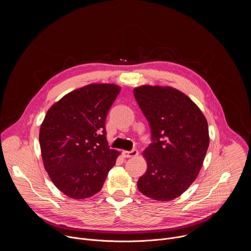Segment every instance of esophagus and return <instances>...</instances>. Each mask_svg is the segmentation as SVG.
<instances>
[{
    "mask_svg": "<svg viewBox=\"0 0 251 251\" xmlns=\"http://www.w3.org/2000/svg\"><path fill=\"white\" fill-rule=\"evenodd\" d=\"M138 150L136 149H133L131 151H123V156L125 158H134L136 156H138Z\"/></svg>",
    "mask_w": 251,
    "mask_h": 251,
    "instance_id": "obj_1",
    "label": "esophagus"
}]
</instances>
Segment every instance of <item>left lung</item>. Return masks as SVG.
Wrapping results in <instances>:
<instances>
[{
  "mask_svg": "<svg viewBox=\"0 0 251 251\" xmlns=\"http://www.w3.org/2000/svg\"><path fill=\"white\" fill-rule=\"evenodd\" d=\"M133 92L153 141L143 152L148 167L138 190L156 201L174 200L194 183L202 166L209 144L207 121L190 97L173 87L142 85Z\"/></svg>",
  "mask_w": 251,
  "mask_h": 251,
  "instance_id": "1",
  "label": "left lung"
}]
</instances>
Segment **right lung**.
Segmentation results:
<instances>
[{"label": "right lung", "mask_w": 251, "mask_h": 251, "mask_svg": "<svg viewBox=\"0 0 251 251\" xmlns=\"http://www.w3.org/2000/svg\"><path fill=\"white\" fill-rule=\"evenodd\" d=\"M121 87L92 83L55 102L40 129L46 171L65 196L83 200L101 191L120 152L110 149L105 121Z\"/></svg>", "instance_id": "right-lung-1"}]
</instances>
